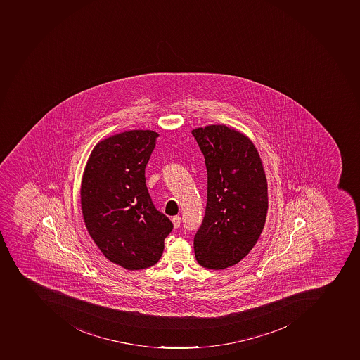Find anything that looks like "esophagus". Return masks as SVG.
<instances>
[{
    "label": "esophagus",
    "mask_w": 360,
    "mask_h": 360,
    "mask_svg": "<svg viewBox=\"0 0 360 360\" xmlns=\"http://www.w3.org/2000/svg\"><path fill=\"white\" fill-rule=\"evenodd\" d=\"M172 224L173 226H174V228L180 227V224H181V218L178 217V215H176V217H173Z\"/></svg>",
    "instance_id": "1"
}]
</instances>
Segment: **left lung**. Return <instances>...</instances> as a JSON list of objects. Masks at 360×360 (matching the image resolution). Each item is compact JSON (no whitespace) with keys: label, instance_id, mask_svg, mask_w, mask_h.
I'll return each mask as SVG.
<instances>
[{"label":"left lung","instance_id":"left-lung-1","mask_svg":"<svg viewBox=\"0 0 360 360\" xmlns=\"http://www.w3.org/2000/svg\"><path fill=\"white\" fill-rule=\"evenodd\" d=\"M205 158L207 202L193 238L197 262L224 270L243 260L266 224L268 184L262 160L248 136L227 125L191 131Z\"/></svg>","mask_w":360,"mask_h":360}]
</instances>
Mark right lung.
<instances>
[{"label": "right lung", "instance_id": "1", "mask_svg": "<svg viewBox=\"0 0 360 360\" xmlns=\"http://www.w3.org/2000/svg\"><path fill=\"white\" fill-rule=\"evenodd\" d=\"M158 136L154 131L131 130L101 140L82 178L85 227L101 253L127 270L156 264L173 229L146 186V165Z\"/></svg>", "mask_w": 360, "mask_h": 360}]
</instances>
